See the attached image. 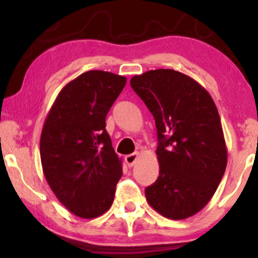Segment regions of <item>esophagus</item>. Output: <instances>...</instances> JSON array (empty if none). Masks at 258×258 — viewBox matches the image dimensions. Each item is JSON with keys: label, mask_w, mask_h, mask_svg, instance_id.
I'll list each match as a JSON object with an SVG mask.
<instances>
[{"label": "esophagus", "mask_w": 258, "mask_h": 258, "mask_svg": "<svg viewBox=\"0 0 258 258\" xmlns=\"http://www.w3.org/2000/svg\"><path fill=\"white\" fill-rule=\"evenodd\" d=\"M137 158H139V153H134V154L126 155V156L124 157V161L128 167H133V165L136 163Z\"/></svg>", "instance_id": "1"}]
</instances>
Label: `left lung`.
Listing matches in <instances>:
<instances>
[{"instance_id": "left-lung-1", "label": "left lung", "mask_w": 258, "mask_h": 258, "mask_svg": "<svg viewBox=\"0 0 258 258\" xmlns=\"http://www.w3.org/2000/svg\"><path fill=\"white\" fill-rule=\"evenodd\" d=\"M130 86L156 123L160 176L146 188L148 203L162 216L184 220L214 196L228 161L220 115L199 82L172 69L136 75Z\"/></svg>"}]
</instances>
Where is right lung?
I'll use <instances>...</instances> for the list:
<instances>
[{"label":"right lung","mask_w":258,"mask_h":258,"mask_svg":"<svg viewBox=\"0 0 258 258\" xmlns=\"http://www.w3.org/2000/svg\"><path fill=\"white\" fill-rule=\"evenodd\" d=\"M126 83L124 76L90 70L63 87L40 140L44 177L76 216L95 218L111 207L122 160L105 130V116Z\"/></svg>","instance_id":"add662e5"}]
</instances>
